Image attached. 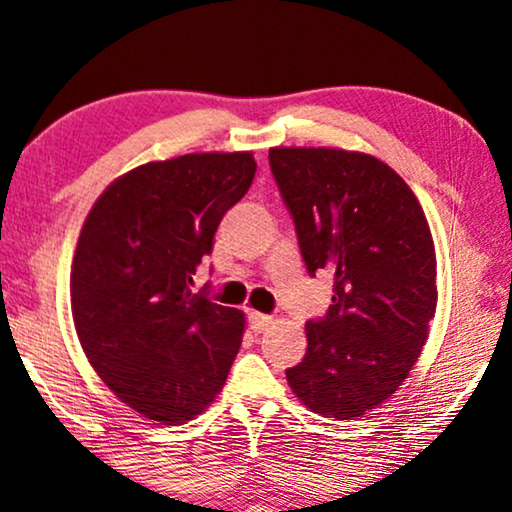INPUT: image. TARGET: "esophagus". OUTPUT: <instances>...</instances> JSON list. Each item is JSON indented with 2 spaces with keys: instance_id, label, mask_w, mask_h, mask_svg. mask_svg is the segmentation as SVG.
Wrapping results in <instances>:
<instances>
[{
  "instance_id": "1",
  "label": "esophagus",
  "mask_w": 512,
  "mask_h": 512,
  "mask_svg": "<svg viewBox=\"0 0 512 512\" xmlns=\"http://www.w3.org/2000/svg\"><path fill=\"white\" fill-rule=\"evenodd\" d=\"M248 321H250V328H252V331H255V333L267 331V328L271 326V316L260 314V312H250V314H248Z\"/></svg>"
}]
</instances>
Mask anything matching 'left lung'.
Instances as JSON below:
<instances>
[{"label":"left lung","instance_id":"8db88e82","mask_svg":"<svg viewBox=\"0 0 512 512\" xmlns=\"http://www.w3.org/2000/svg\"><path fill=\"white\" fill-rule=\"evenodd\" d=\"M309 276L333 274L331 307L307 321L286 378L304 406L354 420L390 399L416 364L437 307L435 243L404 179L373 155L271 148Z\"/></svg>","mask_w":512,"mask_h":512}]
</instances>
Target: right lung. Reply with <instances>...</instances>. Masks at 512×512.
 Returning a JSON list of instances; mask_svg holds the SVG:
<instances>
[{
    "instance_id": "1",
    "label": "right lung",
    "mask_w": 512,
    "mask_h": 512,
    "mask_svg": "<svg viewBox=\"0 0 512 512\" xmlns=\"http://www.w3.org/2000/svg\"><path fill=\"white\" fill-rule=\"evenodd\" d=\"M255 170L252 153L146 163L115 179L84 219L70 271L77 338L141 416L184 423L226 383L245 316L193 293V276Z\"/></svg>"
}]
</instances>
